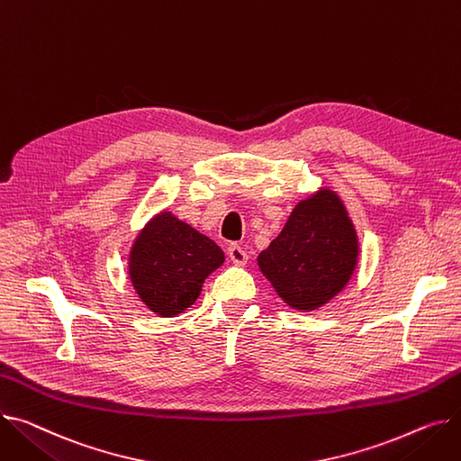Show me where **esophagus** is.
I'll return each instance as SVG.
<instances>
[{
	"label": "esophagus",
	"mask_w": 461,
	"mask_h": 461,
	"mask_svg": "<svg viewBox=\"0 0 461 461\" xmlns=\"http://www.w3.org/2000/svg\"><path fill=\"white\" fill-rule=\"evenodd\" d=\"M228 256H230V259H231L235 265H247V261H249V254L244 252V249L239 247V244H230Z\"/></svg>",
	"instance_id": "34e87169"
}]
</instances>
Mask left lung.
<instances>
[{
	"instance_id": "8db88e82",
	"label": "left lung",
	"mask_w": 461,
	"mask_h": 461,
	"mask_svg": "<svg viewBox=\"0 0 461 461\" xmlns=\"http://www.w3.org/2000/svg\"><path fill=\"white\" fill-rule=\"evenodd\" d=\"M258 263L291 308L312 312L331 300L357 263L356 230L341 200L328 189L302 200Z\"/></svg>"
}]
</instances>
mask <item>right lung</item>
<instances>
[{
    "instance_id": "1",
    "label": "right lung",
    "mask_w": 461,
    "mask_h": 461,
    "mask_svg": "<svg viewBox=\"0 0 461 461\" xmlns=\"http://www.w3.org/2000/svg\"><path fill=\"white\" fill-rule=\"evenodd\" d=\"M222 263L224 252L217 244L165 211L139 233L130 276L153 313L174 317L191 308L207 276Z\"/></svg>"
}]
</instances>
